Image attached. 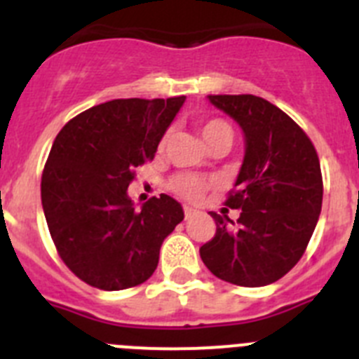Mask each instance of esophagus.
<instances>
[{"instance_id":"1","label":"esophagus","mask_w":359,"mask_h":359,"mask_svg":"<svg viewBox=\"0 0 359 359\" xmlns=\"http://www.w3.org/2000/svg\"><path fill=\"white\" fill-rule=\"evenodd\" d=\"M183 212H185V219H190V217H194V215H196V210H194V208H190V207L183 208Z\"/></svg>"}]
</instances>
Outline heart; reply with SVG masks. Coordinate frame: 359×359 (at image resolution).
Masks as SVG:
<instances>
[{
    "label": "heart",
    "mask_w": 359,
    "mask_h": 359,
    "mask_svg": "<svg viewBox=\"0 0 359 359\" xmlns=\"http://www.w3.org/2000/svg\"><path fill=\"white\" fill-rule=\"evenodd\" d=\"M199 133H201L203 140L207 142L208 149L215 144H221V142H228L231 145L233 140V131H231L230 123L224 122L221 118H210L205 120V122L199 123ZM170 138V131H165L161 136L158 149L163 151L167 142ZM212 187L210 180L201 176H196V174H180L170 182L169 189L172 190L174 194L180 196V198L187 199L190 203H198L205 198V194L208 192V189Z\"/></svg>",
    "instance_id": "b5f03b06"
}]
</instances>
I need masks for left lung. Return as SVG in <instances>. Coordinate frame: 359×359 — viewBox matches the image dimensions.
<instances>
[{
  "label": "left lung",
  "mask_w": 359,
  "mask_h": 359,
  "mask_svg": "<svg viewBox=\"0 0 359 359\" xmlns=\"http://www.w3.org/2000/svg\"><path fill=\"white\" fill-rule=\"evenodd\" d=\"M246 136V154L224 205L237 222L210 212L215 236L199 248L217 278L259 287L277 282L300 261L322 210L316 149L293 118L255 95H208Z\"/></svg>",
  "instance_id": "1"
}]
</instances>
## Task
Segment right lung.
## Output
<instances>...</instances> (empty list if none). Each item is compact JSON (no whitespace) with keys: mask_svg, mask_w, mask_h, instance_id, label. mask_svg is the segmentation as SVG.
I'll return each mask as SVG.
<instances>
[{"mask_svg":"<svg viewBox=\"0 0 359 359\" xmlns=\"http://www.w3.org/2000/svg\"><path fill=\"white\" fill-rule=\"evenodd\" d=\"M185 97L116 98L73 116L59 131L41 177V201L57 253L82 282L135 287L158 266L161 243L183 221L161 194L136 210L135 169L151 161Z\"/></svg>","mask_w":359,"mask_h":359,"instance_id":"1","label":"right lung"}]
</instances>
